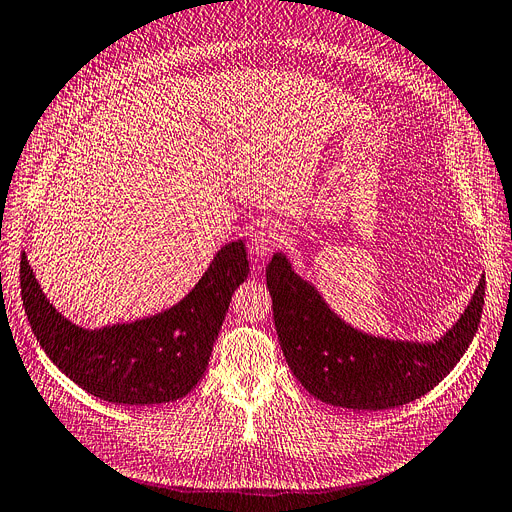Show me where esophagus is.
<instances>
[{
    "instance_id": "obj_1",
    "label": "esophagus",
    "mask_w": 512,
    "mask_h": 512,
    "mask_svg": "<svg viewBox=\"0 0 512 512\" xmlns=\"http://www.w3.org/2000/svg\"><path fill=\"white\" fill-rule=\"evenodd\" d=\"M283 239V229L279 222L273 220H262L252 229L250 235V248L258 256H269Z\"/></svg>"
}]
</instances>
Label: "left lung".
Returning <instances> with one entry per match:
<instances>
[{
  "instance_id": "left-lung-1",
  "label": "left lung",
  "mask_w": 512,
  "mask_h": 512,
  "mask_svg": "<svg viewBox=\"0 0 512 512\" xmlns=\"http://www.w3.org/2000/svg\"><path fill=\"white\" fill-rule=\"evenodd\" d=\"M281 351L315 399L353 412L391 410L420 399L454 370L473 342L485 277L452 330L435 342L388 340L344 323L309 281L277 252L267 267Z\"/></svg>"
}]
</instances>
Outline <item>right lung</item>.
I'll use <instances>...</instances> for the list:
<instances>
[{
	"instance_id": "right-lung-1",
	"label": "right lung",
	"mask_w": 512,
	"mask_h": 512,
	"mask_svg": "<svg viewBox=\"0 0 512 512\" xmlns=\"http://www.w3.org/2000/svg\"><path fill=\"white\" fill-rule=\"evenodd\" d=\"M248 273L245 243L231 241L172 309L102 330H84L54 309L25 252L20 294L42 349L77 386L117 405H155L185 397L201 380L231 296Z\"/></svg>"
}]
</instances>
